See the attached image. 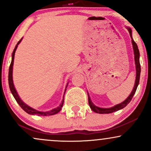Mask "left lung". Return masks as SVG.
I'll return each instance as SVG.
<instances>
[{"label": "left lung", "instance_id": "8db88e82", "mask_svg": "<svg viewBox=\"0 0 151 151\" xmlns=\"http://www.w3.org/2000/svg\"><path fill=\"white\" fill-rule=\"evenodd\" d=\"M128 31H129V35L132 38V45H133V49H134V60H135V64H136V69H137V76H136V81H135V84H134V89L132 90V92H131L130 95L128 96V97L126 99L125 101H124L123 102H122L121 104H119L118 105L115 106L112 108H109V109H102V108H99L96 106H94V104H92V102L91 101L90 96H89L88 94V103L89 105H90V107L91 108V109L94 112L97 113H113L115 111H118V110H120L122 109H123L129 103L130 101L132 99L134 94H135L136 90H137V87H138L139 83V78H140V73H141V65H140V62H139V51L138 49V46L136 42L134 41V40L132 39V30L128 28Z\"/></svg>", "mask_w": 151, "mask_h": 151}]
</instances>
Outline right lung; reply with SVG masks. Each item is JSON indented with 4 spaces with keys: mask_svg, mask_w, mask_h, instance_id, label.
I'll use <instances>...</instances> for the list:
<instances>
[{
    "mask_svg": "<svg viewBox=\"0 0 151 151\" xmlns=\"http://www.w3.org/2000/svg\"><path fill=\"white\" fill-rule=\"evenodd\" d=\"M22 40V38H21V40H20L19 41L17 42V45L15 46V48H14V51H13L12 55V61H11V64L10 65V68H9L8 82H9V87H10L11 92H12V95L14 96V99H15L17 102L19 104V105L21 106L22 109H23L24 111H26V112H27V113H29V114H31V115L36 114V115H42V116H47V115H55V114H56V113H59V111H61V107L63 106V104H64V99H63L62 102H61V104H60V106H59V107L56 108V109L52 110V111H47V112H40V111H36V110L32 109V108L29 107V106L27 105V104H24V102L22 101L21 99H20V98L19 97L17 93V92H16V90H15V88H14V84H13V81H12V66H13V63H14V54H15L16 49H17V47L18 45L19 44L20 42H21ZM65 92H66V91H65Z\"/></svg>",
    "mask_w": 151,
    "mask_h": 151,
    "instance_id": "1",
    "label": "right lung"
}]
</instances>
